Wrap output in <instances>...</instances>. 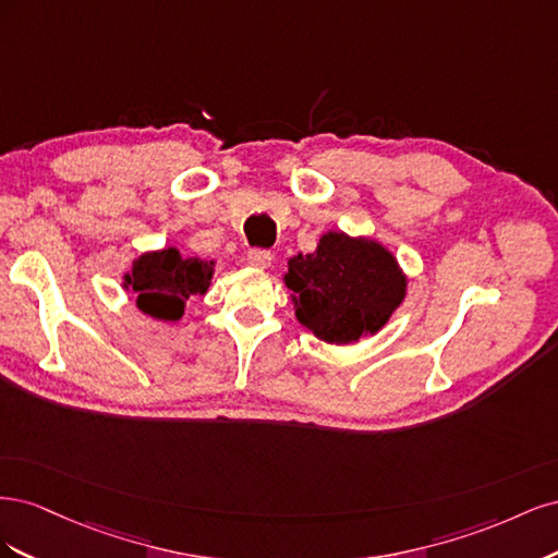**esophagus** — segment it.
<instances>
[{
    "label": "esophagus",
    "mask_w": 558,
    "mask_h": 558,
    "mask_svg": "<svg viewBox=\"0 0 558 558\" xmlns=\"http://www.w3.org/2000/svg\"><path fill=\"white\" fill-rule=\"evenodd\" d=\"M248 265L251 267H258V269H267L269 265H272V253H269L267 248H251L248 256H246Z\"/></svg>",
    "instance_id": "34e87169"
}]
</instances>
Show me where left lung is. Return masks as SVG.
Instances as JSON below:
<instances>
[{
  "instance_id": "1",
  "label": "left lung",
  "mask_w": 558,
  "mask_h": 558,
  "mask_svg": "<svg viewBox=\"0 0 558 558\" xmlns=\"http://www.w3.org/2000/svg\"><path fill=\"white\" fill-rule=\"evenodd\" d=\"M283 283L300 324L337 347L377 335L408 295V275L393 253L342 230L320 234L312 253L291 256Z\"/></svg>"
}]
</instances>
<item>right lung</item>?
I'll return each instance as SVG.
<instances>
[{
    "mask_svg": "<svg viewBox=\"0 0 558 558\" xmlns=\"http://www.w3.org/2000/svg\"><path fill=\"white\" fill-rule=\"evenodd\" d=\"M214 260L185 258L177 246L144 251L123 275V289L137 310L156 320H181L185 302L205 295L214 281Z\"/></svg>",
    "mask_w": 558,
    "mask_h": 558,
    "instance_id": "obj_1",
    "label": "right lung"
}]
</instances>
